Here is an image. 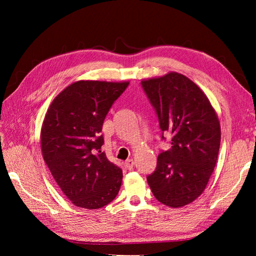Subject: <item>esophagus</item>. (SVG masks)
Here are the masks:
<instances>
[{"instance_id": "esophagus-1", "label": "esophagus", "mask_w": 256, "mask_h": 256, "mask_svg": "<svg viewBox=\"0 0 256 256\" xmlns=\"http://www.w3.org/2000/svg\"><path fill=\"white\" fill-rule=\"evenodd\" d=\"M134 161L132 159H128L126 162H125V166L127 170H131L134 168Z\"/></svg>"}]
</instances>
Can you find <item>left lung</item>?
<instances>
[{
	"instance_id": "left-lung-1",
	"label": "left lung",
	"mask_w": 256,
	"mask_h": 256,
	"mask_svg": "<svg viewBox=\"0 0 256 256\" xmlns=\"http://www.w3.org/2000/svg\"><path fill=\"white\" fill-rule=\"evenodd\" d=\"M172 147L161 152L154 172L147 176L160 203L178 208L192 203L205 190L218 158L221 128L210 102L198 85L178 72L142 80Z\"/></svg>"
}]
</instances>
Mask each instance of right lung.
I'll return each instance as SVG.
<instances>
[{
  "label": "right lung",
  "instance_id": "add662e5",
  "mask_svg": "<svg viewBox=\"0 0 256 256\" xmlns=\"http://www.w3.org/2000/svg\"><path fill=\"white\" fill-rule=\"evenodd\" d=\"M129 82L76 81L53 99L40 132L42 157L72 203L98 209L120 191L122 170L102 152L104 120Z\"/></svg>",
  "mask_w": 256,
  "mask_h": 256
}]
</instances>
